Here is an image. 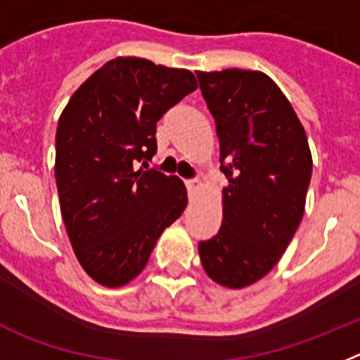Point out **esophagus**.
Here are the masks:
<instances>
[{
	"mask_svg": "<svg viewBox=\"0 0 360 360\" xmlns=\"http://www.w3.org/2000/svg\"><path fill=\"white\" fill-rule=\"evenodd\" d=\"M202 183L199 179H190L186 181V188H188V192H198V190H201Z\"/></svg>",
	"mask_w": 360,
	"mask_h": 360,
	"instance_id": "esophagus-1",
	"label": "esophagus"
}]
</instances>
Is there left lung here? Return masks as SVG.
<instances>
[{
  "mask_svg": "<svg viewBox=\"0 0 360 360\" xmlns=\"http://www.w3.org/2000/svg\"><path fill=\"white\" fill-rule=\"evenodd\" d=\"M215 120L223 224L199 243L214 283L239 290L279 262L304 215L311 152L293 106L264 72H195Z\"/></svg>",
  "mask_w": 360,
  "mask_h": 360,
  "instance_id": "1",
  "label": "left lung"
}]
</instances>
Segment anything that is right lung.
<instances>
[{
  "label": "right lung",
  "instance_id": "add662e5",
  "mask_svg": "<svg viewBox=\"0 0 360 360\" xmlns=\"http://www.w3.org/2000/svg\"><path fill=\"white\" fill-rule=\"evenodd\" d=\"M195 89L190 70L115 58L72 94L59 115L61 215L77 261L103 286L136 279L159 236L186 208L183 181L148 170V161L158 150L155 123Z\"/></svg>",
  "mask_w": 360,
  "mask_h": 360
}]
</instances>
